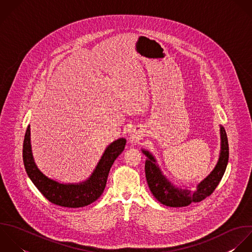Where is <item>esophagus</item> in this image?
Here are the masks:
<instances>
[{"label":"esophagus","instance_id":"34e87169","mask_svg":"<svg viewBox=\"0 0 252 252\" xmlns=\"http://www.w3.org/2000/svg\"><path fill=\"white\" fill-rule=\"evenodd\" d=\"M129 139H130L131 141L138 139V134H137V133H135L134 131H131V132H130V134H129Z\"/></svg>","mask_w":252,"mask_h":252}]
</instances>
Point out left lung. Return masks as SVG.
Returning a JSON list of instances; mask_svg holds the SVG:
<instances>
[{
    "label": "left lung",
    "mask_w": 252,
    "mask_h": 252,
    "mask_svg": "<svg viewBox=\"0 0 252 252\" xmlns=\"http://www.w3.org/2000/svg\"><path fill=\"white\" fill-rule=\"evenodd\" d=\"M220 135L221 150L217 165L210 175L197 185L195 191L175 187L163 175L159 166L156 164L154 156L150 152L142 150L147 157V160L145 161L147 184L151 192L160 203L170 207H184L189 205L191 202H199L213 193L224 176L229 161L228 137L226 130L222 126H220Z\"/></svg>",
    "instance_id": "obj_1"
}]
</instances>
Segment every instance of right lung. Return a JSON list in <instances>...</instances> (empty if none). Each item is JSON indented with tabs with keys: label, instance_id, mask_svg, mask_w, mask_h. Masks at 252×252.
Here are the masks:
<instances>
[{
	"label": "right lung",
	"instance_id": "1",
	"mask_svg": "<svg viewBox=\"0 0 252 252\" xmlns=\"http://www.w3.org/2000/svg\"><path fill=\"white\" fill-rule=\"evenodd\" d=\"M126 142L125 138L112 142L106 148L92 175L85 182L61 184L46 177L36 166L31 150L30 126H28L23 140V164L31 182L50 202L68 208L83 207L96 201L103 193L110 169L124 151Z\"/></svg>",
	"mask_w": 252,
	"mask_h": 252
}]
</instances>
